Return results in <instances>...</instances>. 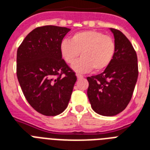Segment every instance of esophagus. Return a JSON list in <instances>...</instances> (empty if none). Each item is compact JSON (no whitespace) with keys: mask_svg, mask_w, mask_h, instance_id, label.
Segmentation results:
<instances>
[{"mask_svg":"<svg viewBox=\"0 0 150 150\" xmlns=\"http://www.w3.org/2000/svg\"><path fill=\"white\" fill-rule=\"evenodd\" d=\"M76 76H77V79H81V78L83 77V75H79V74H76Z\"/></svg>","mask_w":150,"mask_h":150,"instance_id":"esophagus-1","label":"esophagus"}]
</instances>
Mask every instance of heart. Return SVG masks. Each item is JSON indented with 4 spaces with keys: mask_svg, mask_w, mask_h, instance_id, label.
Here are the masks:
<instances>
[{
    "mask_svg": "<svg viewBox=\"0 0 150 150\" xmlns=\"http://www.w3.org/2000/svg\"><path fill=\"white\" fill-rule=\"evenodd\" d=\"M63 59L72 64L81 52L82 57L72 65L76 72L85 73L93 69L100 71L110 64L116 53V43L112 38L97 30L75 33L70 40H63L60 46Z\"/></svg>",
    "mask_w": 150,
    "mask_h": 150,
    "instance_id": "obj_1",
    "label": "heart"
}]
</instances>
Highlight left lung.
I'll list each match as a JSON object with an SVG mask.
<instances>
[{"instance_id":"obj_1","label":"left lung","mask_w":150,"mask_h":150,"mask_svg":"<svg viewBox=\"0 0 150 150\" xmlns=\"http://www.w3.org/2000/svg\"><path fill=\"white\" fill-rule=\"evenodd\" d=\"M116 53L105 70L87 77V96L93 110L101 116H116L130 102L139 75L137 54L131 42L121 31L110 28Z\"/></svg>"}]
</instances>
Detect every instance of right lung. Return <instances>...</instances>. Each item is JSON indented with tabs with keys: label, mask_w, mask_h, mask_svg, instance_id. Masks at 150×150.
Masks as SVG:
<instances>
[{
	"label": "right lung",
	"mask_w": 150,
	"mask_h": 150,
	"mask_svg": "<svg viewBox=\"0 0 150 150\" xmlns=\"http://www.w3.org/2000/svg\"><path fill=\"white\" fill-rule=\"evenodd\" d=\"M71 29L43 26L27 34L17 50L16 74L31 107L53 116L66 109L77 80L60 53V43Z\"/></svg>",
	"instance_id": "right-lung-1"
}]
</instances>
